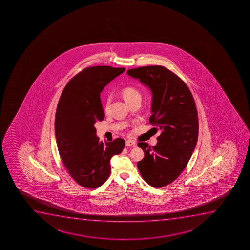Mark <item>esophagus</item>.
<instances>
[{"instance_id":"1","label":"esophagus","mask_w":250,"mask_h":250,"mask_svg":"<svg viewBox=\"0 0 250 250\" xmlns=\"http://www.w3.org/2000/svg\"><path fill=\"white\" fill-rule=\"evenodd\" d=\"M125 146H135V142L134 141H132V140H127L126 141H125Z\"/></svg>"}]
</instances>
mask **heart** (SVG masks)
<instances>
[{"label": "heart", "instance_id": "b5f03b06", "mask_svg": "<svg viewBox=\"0 0 250 250\" xmlns=\"http://www.w3.org/2000/svg\"><path fill=\"white\" fill-rule=\"evenodd\" d=\"M122 94H123L124 99L125 100L126 102L129 100H132L134 98L141 97L140 92L136 90L135 88H132V87H127V88H124ZM109 104H110V98L109 97L106 100L105 106H104L105 109H109Z\"/></svg>", "mask_w": 250, "mask_h": 250}]
</instances>
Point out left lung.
<instances>
[{
    "label": "left lung",
    "instance_id": "1",
    "mask_svg": "<svg viewBox=\"0 0 250 250\" xmlns=\"http://www.w3.org/2000/svg\"><path fill=\"white\" fill-rule=\"evenodd\" d=\"M127 74L138 79L152 93L150 123L156 131L157 144L139 142L145 153L137 162L143 179L160 188L173 182L185 169L198 137V116L192 94L179 77L163 66L132 68Z\"/></svg>",
    "mask_w": 250,
    "mask_h": 250
}]
</instances>
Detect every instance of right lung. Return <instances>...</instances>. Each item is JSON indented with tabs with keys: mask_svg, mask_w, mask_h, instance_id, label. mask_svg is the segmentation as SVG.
<instances>
[{
	"mask_svg": "<svg viewBox=\"0 0 250 250\" xmlns=\"http://www.w3.org/2000/svg\"><path fill=\"white\" fill-rule=\"evenodd\" d=\"M125 68H86L67 83L55 115V136L59 155L68 173L86 188H97L109 178L110 159L125 146L122 138L104 143L94 125L104 118L100 93Z\"/></svg>",
	"mask_w": 250,
	"mask_h": 250,
	"instance_id": "add662e5",
	"label": "right lung"
}]
</instances>
